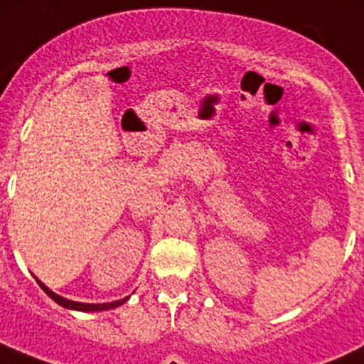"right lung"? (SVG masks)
Listing matches in <instances>:
<instances>
[{
  "instance_id": "obj_1",
  "label": "right lung",
  "mask_w": 364,
  "mask_h": 364,
  "mask_svg": "<svg viewBox=\"0 0 364 364\" xmlns=\"http://www.w3.org/2000/svg\"><path fill=\"white\" fill-rule=\"evenodd\" d=\"M36 282H38V285H40V287H42V291L46 292V294L49 296L50 299H54V301H56V303L60 304V306H63V308H70V310H79V311H98V310H111V308H116V306H119V304H123L124 301L128 299V297H124V299H119V301H112V303H102V304H93V303H77V301H70V299H65V297H61V296L54 294V292L50 291V289H47L46 285L42 284V282H40V280H36Z\"/></svg>"
}]
</instances>
